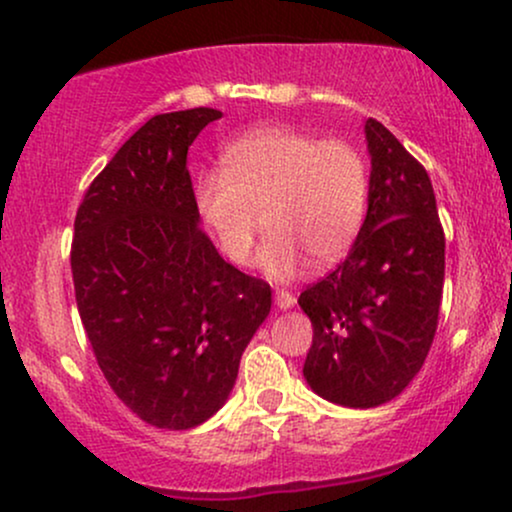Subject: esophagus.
<instances>
[{
  "mask_svg": "<svg viewBox=\"0 0 512 512\" xmlns=\"http://www.w3.org/2000/svg\"><path fill=\"white\" fill-rule=\"evenodd\" d=\"M274 300H276V307H279V310H291V307L295 305V295L288 291H276Z\"/></svg>",
  "mask_w": 512,
  "mask_h": 512,
  "instance_id": "1",
  "label": "esophagus"
}]
</instances>
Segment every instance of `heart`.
I'll list each match as a JSON object with an SVG mask.
<instances>
[{"label": "heart", "instance_id": "obj_1", "mask_svg": "<svg viewBox=\"0 0 512 512\" xmlns=\"http://www.w3.org/2000/svg\"><path fill=\"white\" fill-rule=\"evenodd\" d=\"M195 214L224 260L245 267L262 214L267 243L257 267L298 279L310 256L329 267L353 248L367 207V164L355 145L317 140L293 126H260L221 147L219 169L193 188Z\"/></svg>", "mask_w": 512, "mask_h": 512}]
</instances>
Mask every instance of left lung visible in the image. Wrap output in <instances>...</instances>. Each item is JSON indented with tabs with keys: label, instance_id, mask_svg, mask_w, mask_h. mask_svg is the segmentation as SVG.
Returning a JSON list of instances; mask_svg holds the SVG:
<instances>
[{
	"label": "left lung",
	"instance_id": "1",
	"mask_svg": "<svg viewBox=\"0 0 512 512\" xmlns=\"http://www.w3.org/2000/svg\"><path fill=\"white\" fill-rule=\"evenodd\" d=\"M367 217L348 257L300 293L312 322L303 374L343 408H377L403 393L432 348L446 238L429 174L384 123L367 119Z\"/></svg>",
	"mask_w": 512,
	"mask_h": 512
}]
</instances>
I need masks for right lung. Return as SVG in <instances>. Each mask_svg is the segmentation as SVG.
I'll use <instances>...</instances> for the list:
<instances>
[{
    "label": "right lung",
    "mask_w": 512,
    "mask_h": 512,
    "mask_svg": "<svg viewBox=\"0 0 512 512\" xmlns=\"http://www.w3.org/2000/svg\"><path fill=\"white\" fill-rule=\"evenodd\" d=\"M209 107L157 114L90 183L73 224L80 322L112 391L157 429H193L226 403L272 310L267 281L219 255L193 205L188 147Z\"/></svg>",
    "instance_id": "obj_1"
}]
</instances>
